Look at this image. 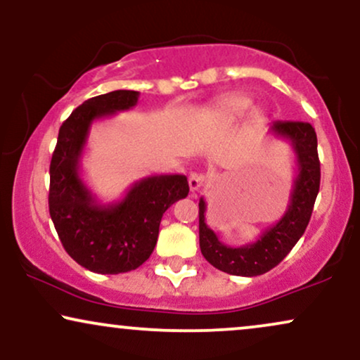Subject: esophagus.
Segmentation results:
<instances>
[{"label": "esophagus", "mask_w": 360, "mask_h": 360, "mask_svg": "<svg viewBox=\"0 0 360 360\" xmlns=\"http://www.w3.org/2000/svg\"><path fill=\"white\" fill-rule=\"evenodd\" d=\"M204 181H206V177H204L202 172H191L189 174V189L195 193V191H199L204 186Z\"/></svg>", "instance_id": "1"}]
</instances>
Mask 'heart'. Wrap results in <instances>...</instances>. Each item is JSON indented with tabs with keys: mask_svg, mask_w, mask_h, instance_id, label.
Segmentation results:
<instances>
[{
	"mask_svg": "<svg viewBox=\"0 0 360 360\" xmlns=\"http://www.w3.org/2000/svg\"><path fill=\"white\" fill-rule=\"evenodd\" d=\"M251 106V99L240 96V94H233V96H227L221 99L217 103V106L214 108L211 121L214 124H231L236 120H239L240 116L248 111Z\"/></svg>",
	"mask_w": 360,
	"mask_h": 360,
	"instance_id": "b5f03b06",
	"label": "heart"
}]
</instances>
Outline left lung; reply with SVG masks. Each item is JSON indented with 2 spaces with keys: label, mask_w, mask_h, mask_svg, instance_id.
Masks as SVG:
<instances>
[{
  "label": "left lung",
  "mask_w": 360,
  "mask_h": 360,
  "mask_svg": "<svg viewBox=\"0 0 360 360\" xmlns=\"http://www.w3.org/2000/svg\"><path fill=\"white\" fill-rule=\"evenodd\" d=\"M269 131L277 138L289 141L297 165L288 211L276 224L267 227L256 243L231 248L222 244L206 224V201L199 199L201 252L209 264L227 274L254 277L276 267L302 238L319 193L321 162L314 127L301 121H274Z\"/></svg>",
  "instance_id": "1"
}]
</instances>
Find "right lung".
I'll list each match as a JSON object with an SVG mask.
<instances>
[{
    "label": "right lung",
    "mask_w": 360,
    "mask_h": 360,
    "mask_svg": "<svg viewBox=\"0 0 360 360\" xmlns=\"http://www.w3.org/2000/svg\"><path fill=\"white\" fill-rule=\"evenodd\" d=\"M138 91L117 89L84 101L59 127L49 166V216L63 248L98 274H121L146 262L162 214L189 193L183 174L136 181L117 202L101 204L81 179V158L93 122L138 104Z\"/></svg>",
    "instance_id": "1"
}]
</instances>
